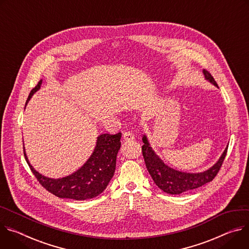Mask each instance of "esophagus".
Masks as SVG:
<instances>
[{
  "mask_svg": "<svg viewBox=\"0 0 249 249\" xmlns=\"http://www.w3.org/2000/svg\"><path fill=\"white\" fill-rule=\"evenodd\" d=\"M123 139L127 142V141H133L134 140V135L132 132L130 131H124V135H123Z\"/></svg>",
  "mask_w": 249,
  "mask_h": 249,
  "instance_id": "34e87169",
  "label": "esophagus"
}]
</instances>
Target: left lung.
<instances>
[{
  "label": "left lung",
  "instance_id": "obj_1",
  "mask_svg": "<svg viewBox=\"0 0 249 249\" xmlns=\"http://www.w3.org/2000/svg\"><path fill=\"white\" fill-rule=\"evenodd\" d=\"M204 75L205 80L217 87L214 79L208 71L204 70ZM142 142L144 143L142 145V154L146 168L151 178L159 189L170 195H179L184 192L197 189L211 182L217 174L220 166H222L229 147V145L226 147L223 154L220 155L218 160L212 167L203 172L191 173L177 170L165 163L151 147L148 137L145 133L142 135Z\"/></svg>",
  "mask_w": 249,
  "mask_h": 249
}]
</instances>
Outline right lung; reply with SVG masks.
Wrapping results in <instances>:
<instances>
[{"label":"right lung","mask_w":249,"mask_h":249,"mask_svg":"<svg viewBox=\"0 0 249 249\" xmlns=\"http://www.w3.org/2000/svg\"><path fill=\"white\" fill-rule=\"evenodd\" d=\"M41 84L42 80L32 90L25 106L40 89ZM121 132L117 134H100L97 137L95 148L87 161L72 174L57 179L46 177L37 172L27 158L24 146L23 154L31 170L48 192L59 198L84 201L102 194L113 178L116 170L117 155L121 148Z\"/></svg>","instance_id":"obj_1"}]
</instances>
